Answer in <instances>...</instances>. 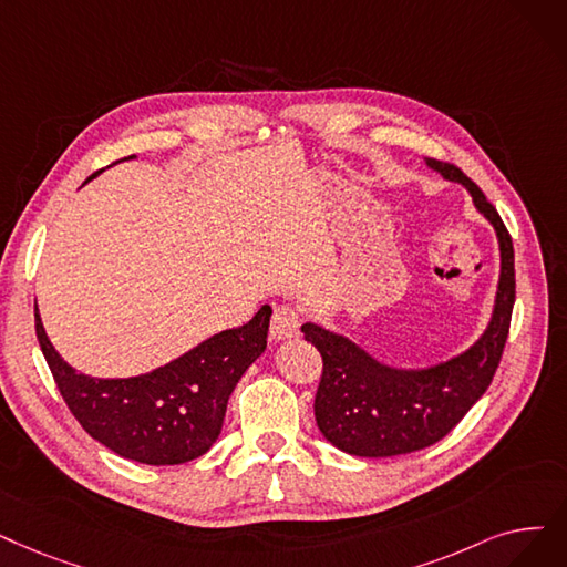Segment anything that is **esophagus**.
<instances>
[{
  "label": "esophagus",
  "instance_id": "esophagus-1",
  "mask_svg": "<svg viewBox=\"0 0 567 567\" xmlns=\"http://www.w3.org/2000/svg\"><path fill=\"white\" fill-rule=\"evenodd\" d=\"M301 327V312L291 303H282L276 308L274 317H270V336L274 340H287L299 333Z\"/></svg>",
  "mask_w": 567,
  "mask_h": 567
}]
</instances>
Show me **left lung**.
Instances as JSON below:
<instances>
[{
  "label": "left lung",
  "mask_w": 567,
  "mask_h": 567,
  "mask_svg": "<svg viewBox=\"0 0 567 567\" xmlns=\"http://www.w3.org/2000/svg\"><path fill=\"white\" fill-rule=\"evenodd\" d=\"M442 178L461 183L475 208L496 229L501 245V280L494 315L475 344L458 357L429 368H391L350 338L312 322L301 331L322 354V380L315 396V420L322 435L352 456H399L435 445L488 389L501 363L514 308V248L498 210L484 192L450 162L426 157Z\"/></svg>",
  "instance_id": "8db88e82"
}]
</instances>
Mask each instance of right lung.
Wrapping results in <instances>:
<instances>
[{
  "label": "right lung",
  "mask_w": 567,
  "mask_h": 567,
  "mask_svg": "<svg viewBox=\"0 0 567 567\" xmlns=\"http://www.w3.org/2000/svg\"><path fill=\"white\" fill-rule=\"evenodd\" d=\"M270 312L261 306L248 324L215 333L151 373L120 380L76 373L48 340L37 303L34 322L66 408L96 442L122 458L178 465L213 447L234 386L266 350Z\"/></svg>",
  "instance_id": "right-lung-1"
}]
</instances>
